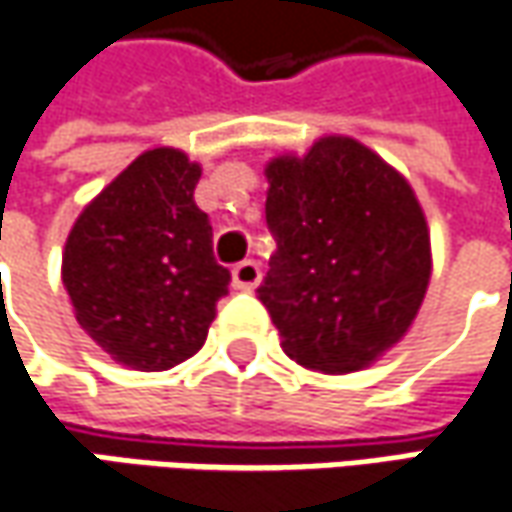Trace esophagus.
<instances>
[{
	"label": "esophagus",
	"instance_id": "esophagus-1",
	"mask_svg": "<svg viewBox=\"0 0 512 512\" xmlns=\"http://www.w3.org/2000/svg\"><path fill=\"white\" fill-rule=\"evenodd\" d=\"M262 282V267L256 265L253 259H245L233 267V285L239 290H253V287Z\"/></svg>",
	"mask_w": 512,
	"mask_h": 512
}]
</instances>
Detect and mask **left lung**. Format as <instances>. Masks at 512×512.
<instances>
[{
    "instance_id": "8db88e82",
    "label": "left lung",
    "mask_w": 512,
    "mask_h": 512,
    "mask_svg": "<svg viewBox=\"0 0 512 512\" xmlns=\"http://www.w3.org/2000/svg\"><path fill=\"white\" fill-rule=\"evenodd\" d=\"M270 256L259 302L293 362L350 373L413 325L430 282V233L416 193L370 148L325 136L267 165Z\"/></svg>"
}]
</instances>
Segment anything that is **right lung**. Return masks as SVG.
<instances>
[{
    "label": "right lung",
    "mask_w": 512,
    "mask_h": 512,
    "mask_svg": "<svg viewBox=\"0 0 512 512\" xmlns=\"http://www.w3.org/2000/svg\"><path fill=\"white\" fill-rule=\"evenodd\" d=\"M202 168L182 150L142 153L90 202L62 256L76 322L116 362L168 370L202 350L230 270L193 202Z\"/></svg>",
    "instance_id": "1"
}]
</instances>
